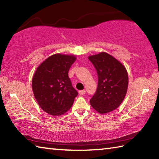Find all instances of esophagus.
<instances>
[{
  "label": "esophagus",
  "instance_id": "obj_1",
  "mask_svg": "<svg viewBox=\"0 0 159 159\" xmlns=\"http://www.w3.org/2000/svg\"><path fill=\"white\" fill-rule=\"evenodd\" d=\"M79 95H85V90H80L79 92Z\"/></svg>",
  "mask_w": 159,
  "mask_h": 159
}]
</instances>
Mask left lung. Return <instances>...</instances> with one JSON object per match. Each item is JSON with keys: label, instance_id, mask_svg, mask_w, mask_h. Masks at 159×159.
Here are the masks:
<instances>
[{"label": "left lung", "instance_id": "obj_1", "mask_svg": "<svg viewBox=\"0 0 159 159\" xmlns=\"http://www.w3.org/2000/svg\"><path fill=\"white\" fill-rule=\"evenodd\" d=\"M98 76V88L90 100V105L99 114H107L120 105L128 86L125 66L112 55L102 52L88 57Z\"/></svg>", "mask_w": 159, "mask_h": 159}]
</instances>
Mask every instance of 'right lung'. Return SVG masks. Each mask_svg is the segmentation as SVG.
Returning <instances> with one entry per match:
<instances>
[{
  "mask_svg": "<svg viewBox=\"0 0 159 159\" xmlns=\"http://www.w3.org/2000/svg\"><path fill=\"white\" fill-rule=\"evenodd\" d=\"M76 60L75 55L57 53L37 67L32 79V90L39 105L47 114L62 115L73 105L78 92L68 73Z\"/></svg>",
  "mask_w": 159,
  "mask_h": 159,
  "instance_id": "1",
  "label": "right lung"
}]
</instances>
